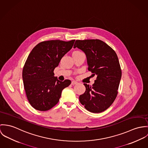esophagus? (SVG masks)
Returning <instances> with one entry per match:
<instances>
[{
    "label": "esophagus",
    "mask_w": 148,
    "mask_h": 148,
    "mask_svg": "<svg viewBox=\"0 0 148 148\" xmlns=\"http://www.w3.org/2000/svg\"><path fill=\"white\" fill-rule=\"evenodd\" d=\"M77 83H78V82H76V81H73L71 82V84H73V85L76 84H77Z\"/></svg>",
    "instance_id": "obj_1"
}]
</instances>
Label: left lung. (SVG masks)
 <instances>
[{"instance_id":"8db88e82","label":"left lung","mask_w":148,"mask_h":148,"mask_svg":"<svg viewBox=\"0 0 148 148\" xmlns=\"http://www.w3.org/2000/svg\"><path fill=\"white\" fill-rule=\"evenodd\" d=\"M75 48L85 53L88 70L97 77L92 86L84 83L86 91L79 96V101L87 111L102 112L111 106L118 93L121 70L117 54L98 39L76 40Z\"/></svg>"}]
</instances>
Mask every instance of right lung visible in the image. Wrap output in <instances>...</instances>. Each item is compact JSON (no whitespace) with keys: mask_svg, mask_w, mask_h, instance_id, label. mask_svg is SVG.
Instances as JSON below:
<instances>
[{"mask_svg":"<svg viewBox=\"0 0 148 148\" xmlns=\"http://www.w3.org/2000/svg\"><path fill=\"white\" fill-rule=\"evenodd\" d=\"M74 41H42L29 53L23 69V80L27 99L34 109H51L59 101L62 91L71 84L69 79L59 81L53 71Z\"/></svg>","mask_w":148,"mask_h":148,"instance_id":"1","label":"right lung"}]
</instances>
